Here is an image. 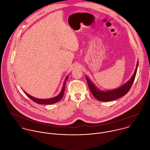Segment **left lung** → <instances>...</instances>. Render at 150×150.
Returning a JSON list of instances; mask_svg holds the SVG:
<instances>
[{
	"label": "left lung",
	"instance_id": "1",
	"mask_svg": "<svg viewBox=\"0 0 150 150\" xmlns=\"http://www.w3.org/2000/svg\"><path fill=\"white\" fill-rule=\"evenodd\" d=\"M138 64H139V62L137 61L135 72L133 76L130 78V79L129 81H127L126 83H125L123 85L113 90L107 91H100L95 86V85L92 82V81L90 79H89V78L87 76H86L88 86L93 96L100 101L109 102V101L116 100L125 95L129 91L131 86H132L134 82V81L136 75V73H137Z\"/></svg>",
	"mask_w": 150,
	"mask_h": 150
}]
</instances>
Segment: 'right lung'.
Wrapping results in <instances>:
<instances>
[{"label": "right lung", "mask_w": 150, "mask_h": 150, "mask_svg": "<svg viewBox=\"0 0 150 150\" xmlns=\"http://www.w3.org/2000/svg\"><path fill=\"white\" fill-rule=\"evenodd\" d=\"M68 76H67V77L65 79V81H64V85H63V87H62V89L61 90V92H60V93L57 95V96L54 97V98H50V99H38V98H34L33 96H31V95H28V93H27L26 92H24L25 93V94L30 98L32 100H33L34 102H35V103H38V104H40V105H51V104H53V103H57L58 102H59L61 99L64 96V92H65V85L66 84V81L68 79Z\"/></svg>", "instance_id": "obj_1"}]
</instances>
